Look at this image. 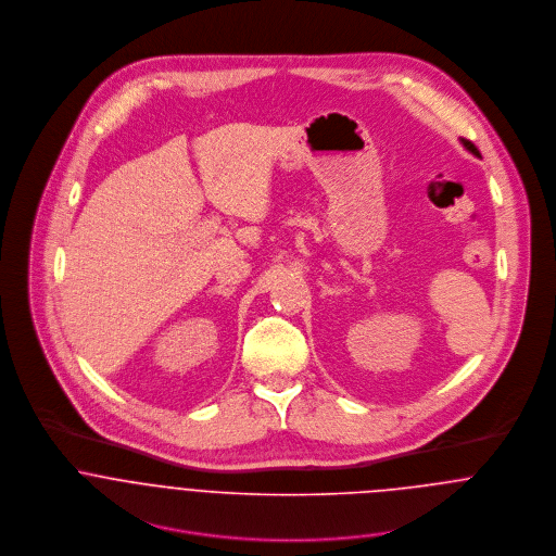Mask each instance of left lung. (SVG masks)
I'll return each instance as SVG.
<instances>
[{
    "label": "left lung",
    "mask_w": 556,
    "mask_h": 556,
    "mask_svg": "<svg viewBox=\"0 0 556 556\" xmlns=\"http://www.w3.org/2000/svg\"><path fill=\"white\" fill-rule=\"evenodd\" d=\"M463 146L471 152V154H476L477 159H479V150H477L476 146L471 143V141H467V139H463Z\"/></svg>",
    "instance_id": "obj_1"
}]
</instances>
